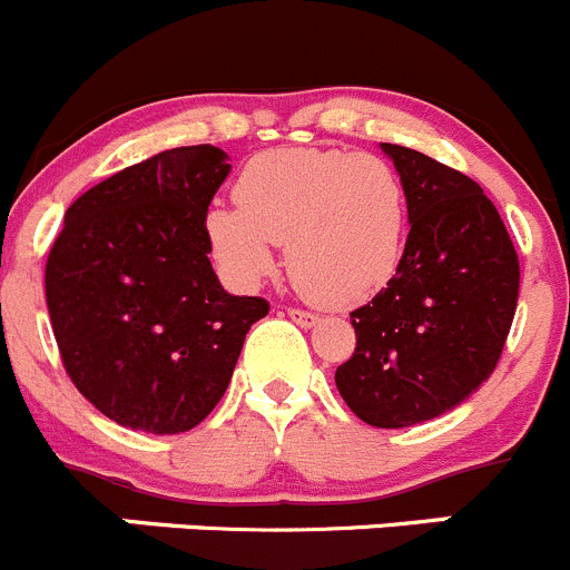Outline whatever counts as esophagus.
I'll return each instance as SVG.
<instances>
[{"label":"esophagus","mask_w":570,"mask_h":570,"mask_svg":"<svg viewBox=\"0 0 570 570\" xmlns=\"http://www.w3.org/2000/svg\"><path fill=\"white\" fill-rule=\"evenodd\" d=\"M286 314H289L292 323H297L301 328H312V325H317V314L312 312H303V308H286Z\"/></svg>","instance_id":"34e87169"}]
</instances>
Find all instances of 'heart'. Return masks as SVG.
Segmentation results:
<instances>
[{
  "mask_svg": "<svg viewBox=\"0 0 570 570\" xmlns=\"http://www.w3.org/2000/svg\"><path fill=\"white\" fill-rule=\"evenodd\" d=\"M236 203L203 219L208 250L234 284L256 286L289 245V275L303 295L345 308L395 278L409 225L406 186L373 153L286 147L258 153L236 180Z\"/></svg>",
  "mask_w": 570,
  "mask_h": 570,
  "instance_id": "1",
  "label": "heart"
}]
</instances>
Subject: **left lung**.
<instances>
[{"label": "left lung", "mask_w": 570, "mask_h": 570, "mask_svg": "<svg viewBox=\"0 0 570 570\" xmlns=\"http://www.w3.org/2000/svg\"><path fill=\"white\" fill-rule=\"evenodd\" d=\"M409 200L395 278L351 312L356 347L334 373L351 412L403 429L460 406L504 351L521 286L515 245L482 186L401 145H381Z\"/></svg>", "instance_id": "8db88e82"}]
</instances>
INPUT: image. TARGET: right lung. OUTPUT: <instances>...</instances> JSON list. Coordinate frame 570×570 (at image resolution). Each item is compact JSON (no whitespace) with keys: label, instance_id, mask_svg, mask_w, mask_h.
Instances as JSON below:
<instances>
[{"label":"right lung","instance_id":"right-lung-1","mask_svg":"<svg viewBox=\"0 0 570 570\" xmlns=\"http://www.w3.org/2000/svg\"><path fill=\"white\" fill-rule=\"evenodd\" d=\"M175 147L77 197L47 258V308L71 384L132 432L180 434L212 414L264 297L219 286L203 230L230 164Z\"/></svg>","mask_w":570,"mask_h":570}]
</instances>
